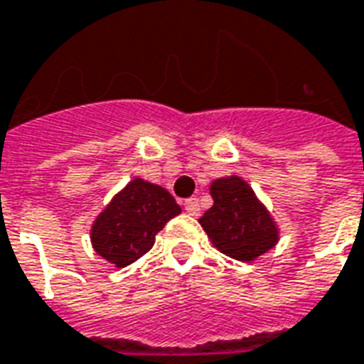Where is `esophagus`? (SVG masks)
<instances>
[{
	"label": "esophagus",
	"instance_id": "34e87169",
	"mask_svg": "<svg viewBox=\"0 0 364 364\" xmlns=\"http://www.w3.org/2000/svg\"><path fill=\"white\" fill-rule=\"evenodd\" d=\"M183 207H185V210L189 213L191 217H199V213H200L199 199L191 197V199H187V200H185V203H183Z\"/></svg>",
	"mask_w": 364,
	"mask_h": 364
}]
</instances>
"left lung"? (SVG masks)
I'll use <instances>...</instances> for the list:
<instances>
[{
	"label": "left lung",
	"mask_w": 364,
	"mask_h": 364,
	"mask_svg": "<svg viewBox=\"0 0 364 364\" xmlns=\"http://www.w3.org/2000/svg\"><path fill=\"white\" fill-rule=\"evenodd\" d=\"M213 207L199 218L218 250L240 262H252L278 242V226L248 183L230 175L210 185Z\"/></svg>",
	"instance_id": "obj_1"
}]
</instances>
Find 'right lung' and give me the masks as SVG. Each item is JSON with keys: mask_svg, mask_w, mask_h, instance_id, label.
<instances>
[{"mask_svg": "<svg viewBox=\"0 0 364 364\" xmlns=\"http://www.w3.org/2000/svg\"><path fill=\"white\" fill-rule=\"evenodd\" d=\"M179 213L181 207L169 191L138 177L94 220L90 230L94 250L116 268H126L151 250L157 232Z\"/></svg>", "mask_w": 364, "mask_h": 364, "instance_id": "1", "label": "right lung"}]
</instances>
